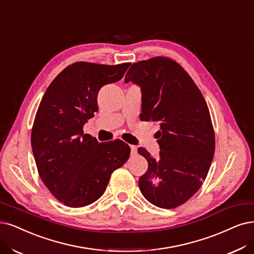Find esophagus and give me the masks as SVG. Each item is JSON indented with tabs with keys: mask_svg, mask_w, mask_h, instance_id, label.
<instances>
[{
	"mask_svg": "<svg viewBox=\"0 0 254 254\" xmlns=\"http://www.w3.org/2000/svg\"><path fill=\"white\" fill-rule=\"evenodd\" d=\"M130 154H132V155H136L137 154V146L130 145Z\"/></svg>",
	"mask_w": 254,
	"mask_h": 254,
	"instance_id": "1",
	"label": "esophagus"
}]
</instances>
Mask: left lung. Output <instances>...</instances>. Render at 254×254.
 <instances>
[{"instance_id":"left-lung-1","label":"left lung","mask_w":254,"mask_h":254,"mask_svg":"<svg viewBox=\"0 0 254 254\" xmlns=\"http://www.w3.org/2000/svg\"><path fill=\"white\" fill-rule=\"evenodd\" d=\"M125 81L141 89V120L160 126L159 158L138 149L148 162L139 189L158 207H178L199 190L212 162L215 142L207 103L181 65L163 56L133 64Z\"/></svg>"}]
</instances>
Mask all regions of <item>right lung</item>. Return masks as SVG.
<instances>
[{
  "label": "right lung",
  "instance_id": "add662e5",
  "mask_svg": "<svg viewBox=\"0 0 254 254\" xmlns=\"http://www.w3.org/2000/svg\"><path fill=\"white\" fill-rule=\"evenodd\" d=\"M129 64H72L47 88L37 109L31 132L37 171L47 189L68 207L98 200L112 173L129 157L130 148L121 140L99 143L82 129L98 111L99 90L120 80Z\"/></svg>",
  "mask_w": 254,
  "mask_h": 254
}]
</instances>
